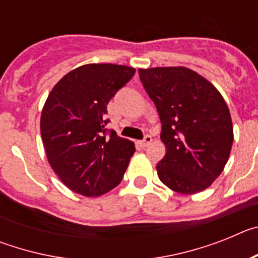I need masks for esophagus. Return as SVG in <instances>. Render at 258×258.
<instances>
[{"mask_svg": "<svg viewBox=\"0 0 258 258\" xmlns=\"http://www.w3.org/2000/svg\"><path fill=\"white\" fill-rule=\"evenodd\" d=\"M151 142H152V137L146 136L145 138H143V141H141V146H142V147H147Z\"/></svg>", "mask_w": 258, "mask_h": 258, "instance_id": "esophagus-1", "label": "esophagus"}]
</instances>
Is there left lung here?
I'll use <instances>...</instances> for the list:
<instances>
[{"mask_svg": "<svg viewBox=\"0 0 258 258\" xmlns=\"http://www.w3.org/2000/svg\"><path fill=\"white\" fill-rule=\"evenodd\" d=\"M138 74L160 116L166 154L156 165L159 178L183 195L206 190L222 173L234 141L226 102L187 67L140 68Z\"/></svg>", "mask_w": 258, "mask_h": 258, "instance_id": "obj_1", "label": "left lung"}]
</instances>
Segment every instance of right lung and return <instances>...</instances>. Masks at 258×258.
I'll return each instance as SVG.
<instances>
[{
	"label": "right lung",
	"instance_id": "1",
	"mask_svg": "<svg viewBox=\"0 0 258 258\" xmlns=\"http://www.w3.org/2000/svg\"><path fill=\"white\" fill-rule=\"evenodd\" d=\"M136 68L90 63L75 68L52 88L41 112L47 161L63 183L83 197H101L121 182L136 147L111 132L107 103Z\"/></svg>",
	"mask_w": 258,
	"mask_h": 258
}]
</instances>
